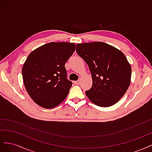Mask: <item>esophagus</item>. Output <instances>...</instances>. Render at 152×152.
Instances as JSON below:
<instances>
[{
    "mask_svg": "<svg viewBox=\"0 0 152 152\" xmlns=\"http://www.w3.org/2000/svg\"><path fill=\"white\" fill-rule=\"evenodd\" d=\"M74 83H75V84H76V85H79V84H80V80H77V81H75V82H74Z\"/></svg>",
    "mask_w": 152,
    "mask_h": 152,
    "instance_id": "obj_1",
    "label": "esophagus"
}]
</instances>
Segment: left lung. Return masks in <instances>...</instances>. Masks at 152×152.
<instances>
[{
    "label": "left lung",
    "mask_w": 152,
    "mask_h": 152,
    "mask_svg": "<svg viewBox=\"0 0 152 152\" xmlns=\"http://www.w3.org/2000/svg\"><path fill=\"white\" fill-rule=\"evenodd\" d=\"M76 50L91 73L93 86L86 91L91 102L102 107L117 103L131 84V66L124 54L102 42L77 44Z\"/></svg>",
    "instance_id": "left-lung-1"
}]
</instances>
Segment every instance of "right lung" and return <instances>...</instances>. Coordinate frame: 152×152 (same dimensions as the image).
<instances>
[{
	"label": "right lung",
	"instance_id": "right-lung-1",
	"mask_svg": "<svg viewBox=\"0 0 152 152\" xmlns=\"http://www.w3.org/2000/svg\"><path fill=\"white\" fill-rule=\"evenodd\" d=\"M75 50L70 42H50L33 50L22 68L23 83L34 102L53 108L66 98L72 82L66 79L65 65Z\"/></svg>",
	"mask_w": 152,
	"mask_h": 152
}]
</instances>
